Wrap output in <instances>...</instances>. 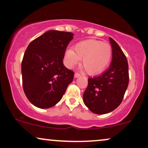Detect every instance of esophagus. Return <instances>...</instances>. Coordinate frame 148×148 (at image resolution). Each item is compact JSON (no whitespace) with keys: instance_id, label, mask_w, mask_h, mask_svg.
<instances>
[{"instance_id":"1","label":"esophagus","mask_w":148,"mask_h":148,"mask_svg":"<svg viewBox=\"0 0 148 148\" xmlns=\"http://www.w3.org/2000/svg\"><path fill=\"white\" fill-rule=\"evenodd\" d=\"M79 76H80V74H79V73H75L74 74V78H78Z\"/></svg>"}]
</instances>
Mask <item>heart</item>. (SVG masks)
Listing matches in <instances>:
<instances>
[{
  "mask_svg": "<svg viewBox=\"0 0 148 148\" xmlns=\"http://www.w3.org/2000/svg\"><path fill=\"white\" fill-rule=\"evenodd\" d=\"M112 58V48L108 43L88 40L76 44L65 52L66 65L73 67L81 60V67L90 75H95L108 67Z\"/></svg>",
  "mask_w": 148,
  "mask_h": 148,
  "instance_id": "b5f03b06",
  "label": "heart"
}]
</instances>
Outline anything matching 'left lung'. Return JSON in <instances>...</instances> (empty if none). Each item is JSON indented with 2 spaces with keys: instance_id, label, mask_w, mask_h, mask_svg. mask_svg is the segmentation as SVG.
Instances as JSON below:
<instances>
[{
  "instance_id": "obj_1",
  "label": "left lung",
  "mask_w": 148,
  "mask_h": 148,
  "mask_svg": "<svg viewBox=\"0 0 148 148\" xmlns=\"http://www.w3.org/2000/svg\"><path fill=\"white\" fill-rule=\"evenodd\" d=\"M112 61L107 70L99 76L88 79L84 92V102L96 114L113 111L123 101L129 84V67L126 56L114 40L109 37Z\"/></svg>"
}]
</instances>
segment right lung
Listing matches in <instances>:
<instances>
[{
  "instance_id": "1",
  "label": "right lung",
  "mask_w": 148,
  "mask_h": 148,
  "mask_svg": "<svg viewBox=\"0 0 148 148\" xmlns=\"http://www.w3.org/2000/svg\"><path fill=\"white\" fill-rule=\"evenodd\" d=\"M70 32L49 30L29 44L21 62L23 88L34 106L49 108L62 99L72 82L74 72L62 62L74 38Z\"/></svg>"
}]
</instances>
